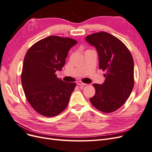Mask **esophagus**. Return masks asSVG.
<instances>
[{"instance_id": "34e87169", "label": "esophagus", "mask_w": 152, "mask_h": 152, "mask_svg": "<svg viewBox=\"0 0 152 152\" xmlns=\"http://www.w3.org/2000/svg\"><path fill=\"white\" fill-rule=\"evenodd\" d=\"M77 84L78 86H86V85H87L86 84L83 83V82H82L80 81V80L77 81Z\"/></svg>"}]
</instances>
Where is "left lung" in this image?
Here are the masks:
<instances>
[{
    "label": "left lung",
    "mask_w": 152,
    "mask_h": 152,
    "mask_svg": "<svg viewBox=\"0 0 152 152\" xmlns=\"http://www.w3.org/2000/svg\"><path fill=\"white\" fill-rule=\"evenodd\" d=\"M86 40L96 48L99 68L106 72L104 83L93 84L96 93L90 102L99 111L112 113L125 103L134 87L132 56L121 40L107 32L89 35Z\"/></svg>",
    "instance_id": "8db88e82"
}]
</instances>
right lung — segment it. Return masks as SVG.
Listing matches in <instances>:
<instances>
[{
    "instance_id": "1",
    "label": "right lung",
    "mask_w": 152,
    "mask_h": 152,
    "mask_svg": "<svg viewBox=\"0 0 152 152\" xmlns=\"http://www.w3.org/2000/svg\"><path fill=\"white\" fill-rule=\"evenodd\" d=\"M77 43L71 38L49 36L35 43L26 53L23 89L31 107L44 117L56 116L68 106L76 84L63 81L55 73L62 70L69 50Z\"/></svg>"
}]
</instances>
